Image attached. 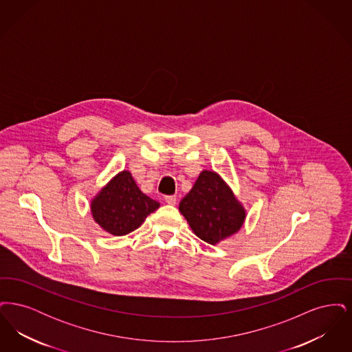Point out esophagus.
<instances>
[{
    "label": "esophagus",
    "mask_w": 352,
    "mask_h": 352,
    "mask_svg": "<svg viewBox=\"0 0 352 352\" xmlns=\"http://www.w3.org/2000/svg\"><path fill=\"white\" fill-rule=\"evenodd\" d=\"M165 201H166L168 204L174 206V204L177 203V197H175V195H168V197H165Z\"/></svg>",
    "instance_id": "obj_1"
}]
</instances>
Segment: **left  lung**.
Listing matches in <instances>:
<instances>
[{
	"instance_id": "obj_1",
	"label": "left lung",
	"mask_w": 352,
	"mask_h": 352,
	"mask_svg": "<svg viewBox=\"0 0 352 352\" xmlns=\"http://www.w3.org/2000/svg\"><path fill=\"white\" fill-rule=\"evenodd\" d=\"M179 211L199 239L210 244L240 230L245 211L232 191L214 171H201L191 191L179 203Z\"/></svg>"
}]
</instances>
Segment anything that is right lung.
<instances>
[{"mask_svg": "<svg viewBox=\"0 0 352 352\" xmlns=\"http://www.w3.org/2000/svg\"><path fill=\"white\" fill-rule=\"evenodd\" d=\"M160 207L141 192L129 171H121L92 201L94 219L109 234L122 236L137 230Z\"/></svg>", "mask_w": 352, "mask_h": 352, "instance_id": "right-lung-1", "label": "right lung"}]
</instances>
